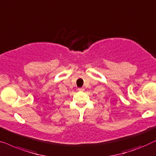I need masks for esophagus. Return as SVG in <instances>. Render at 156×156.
<instances>
[{"label":"esophagus","mask_w":156,"mask_h":156,"mask_svg":"<svg viewBox=\"0 0 156 156\" xmlns=\"http://www.w3.org/2000/svg\"><path fill=\"white\" fill-rule=\"evenodd\" d=\"M78 91H84L85 89H84V87H80V88L78 89Z\"/></svg>","instance_id":"1"}]
</instances>
